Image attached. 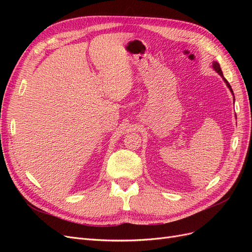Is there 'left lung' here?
Instances as JSON below:
<instances>
[{
  "mask_svg": "<svg viewBox=\"0 0 252 252\" xmlns=\"http://www.w3.org/2000/svg\"><path fill=\"white\" fill-rule=\"evenodd\" d=\"M212 68H213V69H215L220 75V77H222L223 78V80H224V82L226 83V86L228 87V88H229V90H230V93L232 94V95H233V91H232V88H231V86H230V84L229 83H228V81L224 78V75H223V72H222V69H220V64L218 63V62H213L212 63ZM233 101H234V95H233Z\"/></svg>",
  "mask_w": 252,
  "mask_h": 252,
  "instance_id": "8db88e82",
  "label": "left lung"
}]
</instances>
